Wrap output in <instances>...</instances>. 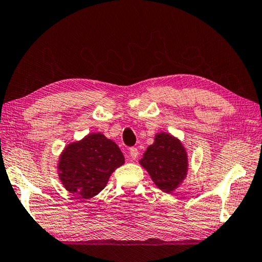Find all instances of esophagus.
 <instances>
[{
    "label": "esophagus",
    "mask_w": 262,
    "mask_h": 262,
    "mask_svg": "<svg viewBox=\"0 0 262 262\" xmlns=\"http://www.w3.org/2000/svg\"><path fill=\"white\" fill-rule=\"evenodd\" d=\"M129 151H130V157L132 160H136L137 157H138V154H139V151H138V148H136V147H131L130 149H129Z\"/></svg>",
    "instance_id": "34e87169"
}]
</instances>
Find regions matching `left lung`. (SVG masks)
Returning a JSON list of instances; mask_svg holds the SVG:
<instances>
[{
    "instance_id": "8db88e82",
    "label": "left lung",
    "mask_w": 262,
    "mask_h": 262,
    "mask_svg": "<svg viewBox=\"0 0 262 262\" xmlns=\"http://www.w3.org/2000/svg\"><path fill=\"white\" fill-rule=\"evenodd\" d=\"M139 164L150 176L154 184L164 192H173L188 173V155L179 138L169 132L155 135Z\"/></svg>"
}]
</instances>
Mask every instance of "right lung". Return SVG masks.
Returning a JSON list of instances; mask_svg holds the SVG:
<instances>
[{"mask_svg": "<svg viewBox=\"0 0 262 262\" xmlns=\"http://www.w3.org/2000/svg\"><path fill=\"white\" fill-rule=\"evenodd\" d=\"M124 156L114 141L100 132L89 133L68 144L59 156V180L67 191L81 199H91L105 188Z\"/></svg>", "mask_w": 262, "mask_h": 262, "instance_id": "add662e5", "label": "right lung"}]
</instances>
